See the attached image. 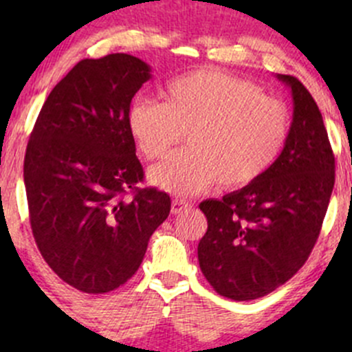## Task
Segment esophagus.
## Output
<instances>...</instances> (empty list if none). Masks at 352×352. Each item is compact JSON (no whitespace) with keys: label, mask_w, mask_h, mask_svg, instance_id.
I'll return each mask as SVG.
<instances>
[{"label":"esophagus","mask_w":352,"mask_h":352,"mask_svg":"<svg viewBox=\"0 0 352 352\" xmlns=\"http://www.w3.org/2000/svg\"><path fill=\"white\" fill-rule=\"evenodd\" d=\"M189 202L187 201H184V199H179V197H175L172 201V214H179V212H182L184 209H187L189 208Z\"/></svg>","instance_id":"1"}]
</instances>
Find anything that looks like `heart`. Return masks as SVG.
Segmentation results:
<instances>
[{
  "label": "heart",
  "mask_w": 352,
  "mask_h": 352,
  "mask_svg": "<svg viewBox=\"0 0 352 352\" xmlns=\"http://www.w3.org/2000/svg\"><path fill=\"white\" fill-rule=\"evenodd\" d=\"M127 127L146 160L177 151L150 172L160 189L192 196L211 184L240 189L261 179L278 162L291 131L289 110L265 97L252 81L214 67L175 78L163 88V104L138 98Z\"/></svg>",
  "instance_id": "b5f03b06"
}]
</instances>
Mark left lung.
<instances>
[{
	"mask_svg": "<svg viewBox=\"0 0 352 352\" xmlns=\"http://www.w3.org/2000/svg\"><path fill=\"white\" fill-rule=\"evenodd\" d=\"M278 78L291 88L294 105L278 162L250 186L199 204L208 219L199 267L216 293L235 301L265 296L300 271L336 182V158L314 97L298 78Z\"/></svg>",
	"mask_w": 352,
	"mask_h": 352,
	"instance_id": "obj_1",
	"label": "left lung"
}]
</instances>
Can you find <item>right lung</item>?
I'll use <instances>...</instances> for the list:
<instances>
[{
  "mask_svg": "<svg viewBox=\"0 0 352 352\" xmlns=\"http://www.w3.org/2000/svg\"><path fill=\"white\" fill-rule=\"evenodd\" d=\"M151 78L131 54L83 59L52 88L23 162L35 243L49 267L90 294L140 269L170 196L138 187L144 172L127 127L131 100Z\"/></svg>",
  "mask_w": 352,
  "mask_h": 352,
  "instance_id": "add662e5",
  "label": "right lung"
}]
</instances>
